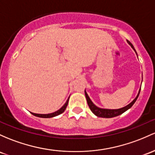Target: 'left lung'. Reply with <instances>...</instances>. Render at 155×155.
Wrapping results in <instances>:
<instances>
[{
    "mask_svg": "<svg viewBox=\"0 0 155 155\" xmlns=\"http://www.w3.org/2000/svg\"><path fill=\"white\" fill-rule=\"evenodd\" d=\"M127 42L130 44V45H131V47H132L135 51V49L134 48V46L132 45V44L131 43L129 40H127ZM135 53H136V51H135ZM136 54H137V53H136ZM140 90L139 91V93H138V94H137V96H136V98L132 101V102H131L130 104H129L128 105H127V106L124 107H122L120 109H117V110H108V109H101V108L98 107H96L94 104L92 102L91 98H89V96H88L87 93H86L85 91H84V93H85V96L87 98V104H88V106H89L90 109H91V111L93 112V113H94L96 116L101 117V118H113V117L118 116V115H121L122 113H124V112L127 111V110H129V109L132 107V105L135 104L136 100H137V98H138L139 94H140Z\"/></svg>",
    "mask_w": 155,
    "mask_h": 155,
    "instance_id": "obj_1",
    "label": "left lung"
}]
</instances>
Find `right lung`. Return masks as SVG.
Wrapping results in <instances>:
<instances>
[{"mask_svg":"<svg viewBox=\"0 0 155 155\" xmlns=\"http://www.w3.org/2000/svg\"><path fill=\"white\" fill-rule=\"evenodd\" d=\"M68 101H69V98L67 100V101H66V103L64 104L62 107L59 109V110H57V111L54 112V113H50V114H37V113H31L32 115H35V116L40 117V118H52V117H55L57 116V115H60V114H62L64 110H65V109L68 106Z\"/></svg>","mask_w":155,"mask_h":155,"instance_id":"add662e5","label":"right lung"}]
</instances>
